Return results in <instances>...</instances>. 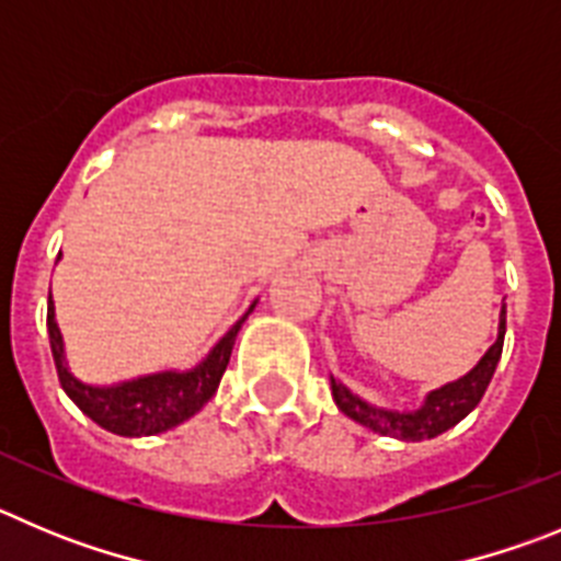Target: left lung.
<instances>
[{"instance_id": "obj_1", "label": "left lung", "mask_w": 561, "mask_h": 561, "mask_svg": "<svg viewBox=\"0 0 561 561\" xmlns=\"http://www.w3.org/2000/svg\"><path fill=\"white\" fill-rule=\"evenodd\" d=\"M503 335H506V307L501 310V332H497V341L489 346V352L481 357V363L458 382H450V386L433 391L425 400V405L413 413L382 411V408L368 405V402H363L360 397H355L350 388H343L341 382L335 380H332V397H335L337 408H341L346 416L360 422V425L371 427V431L382 433V436L402 438V442L433 438L438 436V433L450 431L453 425H458V422L481 402L483 391H486L489 380H492L494 375V368H497V360H501Z\"/></svg>"}]
</instances>
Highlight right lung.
<instances>
[{
	"label": "right lung",
	"mask_w": 561,
	"mask_h": 561,
	"mask_svg": "<svg viewBox=\"0 0 561 561\" xmlns=\"http://www.w3.org/2000/svg\"><path fill=\"white\" fill-rule=\"evenodd\" d=\"M251 310H254V305H251ZM245 316L220 337V343L209 352V357L193 371H184V375L164 371V375L139 377V380L111 388L85 386V382L75 380L69 375L67 363H64V341H60V330L55 324L53 299H49L47 307V330L60 388L69 393V400L85 416L98 422L100 427H105V431L117 433V436H156V433L170 431V427L181 425L193 413H198L211 400V393L218 391L220 377L229 366L231 346H234V337L243 327Z\"/></svg>",
	"instance_id": "1"
}]
</instances>
